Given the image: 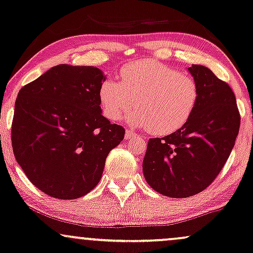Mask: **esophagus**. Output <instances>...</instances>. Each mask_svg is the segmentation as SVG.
<instances>
[{"label": "esophagus", "mask_w": 253, "mask_h": 253, "mask_svg": "<svg viewBox=\"0 0 253 253\" xmlns=\"http://www.w3.org/2000/svg\"><path fill=\"white\" fill-rule=\"evenodd\" d=\"M137 135L135 133L130 132V130H126V133H125V139L126 140H133L134 137H136Z\"/></svg>", "instance_id": "1"}]
</instances>
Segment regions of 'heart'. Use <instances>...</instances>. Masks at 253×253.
<instances>
[{"label": "heart", "mask_w": 253, "mask_h": 253, "mask_svg": "<svg viewBox=\"0 0 253 253\" xmlns=\"http://www.w3.org/2000/svg\"><path fill=\"white\" fill-rule=\"evenodd\" d=\"M120 83L105 79L99 86V100L107 119L118 121L132 108L134 126L149 128L155 135H169L183 127L197 106L196 82L164 64L136 60L119 72Z\"/></svg>", "instance_id": "heart-1"}]
</instances>
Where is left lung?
Listing matches in <instances>:
<instances>
[{
  "instance_id": "8db88e82",
  "label": "left lung",
  "mask_w": 253,
  "mask_h": 253,
  "mask_svg": "<svg viewBox=\"0 0 253 253\" xmlns=\"http://www.w3.org/2000/svg\"><path fill=\"white\" fill-rule=\"evenodd\" d=\"M188 71L200 91L188 123L165 137L149 139L142 170L150 187L165 196L196 195L215 180L235 146L241 126L235 93L203 65Z\"/></svg>"
}]
</instances>
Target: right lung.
Listing matches in <instances>:
<instances>
[{"mask_svg":"<svg viewBox=\"0 0 253 253\" xmlns=\"http://www.w3.org/2000/svg\"><path fill=\"white\" fill-rule=\"evenodd\" d=\"M93 66H53L20 89L11 125L17 164L35 187L59 200L89 193L125 128L101 114Z\"/></svg>","mask_w":253,"mask_h":253,"instance_id":"add662e5","label":"right lung"}]
</instances>
